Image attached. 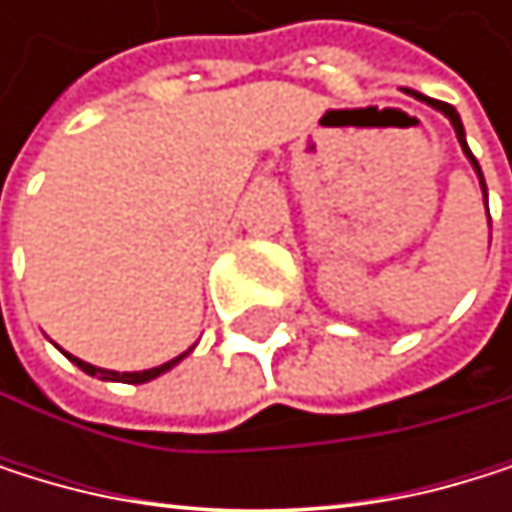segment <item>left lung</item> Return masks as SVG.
Returning a JSON list of instances; mask_svg holds the SVG:
<instances>
[{"instance_id": "1", "label": "left lung", "mask_w": 512, "mask_h": 512, "mask_svg": "<svg viewBox=\"0 0 512 512\" xmlns=\"http://www.w3.org/2000/svg\"><path fill=\"white\" fill-rule=\"evenodd\" d=\"M421 97V94H418ZM421 101H427L430 107H436L439 113H445L448 116V122L455 125V134H458V141H461V147H464V153H467V159L473 162V168H476V174H479V184H482V193H485V178H482V168H479V162H476V156L470 153V147H467V141H464V125H461V116H458V110L451 107V104H442V101H430V97H421ZM488 196V193H485Z\"/></svg>"}]
</instances>
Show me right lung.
Wrapping results in <instances>:
<instances>
[{
    "instance_id": "right-lung-1",
    "label": "right lung",
    "mask_w": 512,
    "mask_h": 512,
    "mask_svg": "<svg viewBox=\"0 0 512 512\" xmlns=\"http://www.w3.org/2000/svg\"><path fill=\"white\" fill-rule=\"evenodd\" d=\"M85 375H97V378H104V381H122V384H144V381H153V378H159L162 371H168L171 365H178L184 356H178V359H171V362H165V365H159V368H150V371H104V368H94V365H88V362H82V359H76V356H70Z\"/></svg>"
}]
</instances>
